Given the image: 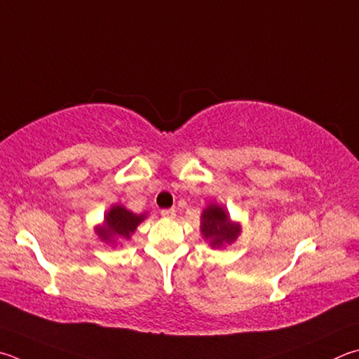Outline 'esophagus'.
Returning a JSON list of instances; mask_svg holds the SVG:
<instances>
[{
    "label": "esophagus",
    "mask_w": 359,
    "mask_h": 359,
    "mask_svg": "<svg viewBox=\"0 0 359 359\" xmlns=\"http://www.w3.org/2000/svg\"><path fill=\"white\" fill-rule=\"evenodd\" d=\"M161 217L163 218H174L175 217V210H174V208H163Z\"/></svg>",
    "instance_id": "esophagus-1"
}]
</instances>
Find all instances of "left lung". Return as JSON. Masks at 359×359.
I'll return each instance as SVG.
<instances>
[{
	"label": "left lung",
	"instance_id": "1",
	"mask_svg": "<svg viewBox=\"0 0 359 359\" xmlns=\"http://www.w3.org/2000/svg\"><path fill=\"white\" fill-rule=\"evenodd\" d=\"M201 219L202 236L210 240V245L215 248L223 246L224 243H232L240 232V226L232 224L223 208L215 204L205 208Z\"/></svg>",
	"mask_w": 359,
	"mask_h": 359
}]
</instances>
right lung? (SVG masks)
Listing matches in <instances>:
<instances>
[{
    "instance_id": "add662e5",
    "label": "right lung",
    "mask_w": 359,
    "mask_h": 359,
    "mask_svg": "<svg viewBox=\"0 0 359 359\" xmlns=\"http://www.w3.org/2000/svg\"><path fill=\"white\" fill-rule=\"evenodd\" d=\"M142 219H144V215H135L128 212L127 208L114 205L107 213L105 226L99 227L97 233L105 242H114V238L128 240Z\"/></svg>"
}]
</instances>
